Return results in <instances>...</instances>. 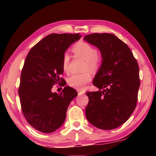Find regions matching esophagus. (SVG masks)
<instances>
[{
  "mask_svg": "<svg viewBox=\"0 0 156 156\" xmlns=\"http://www.w3.org/2000/svg\"><path fill=\"white\" fill-rule=\"evenodd\" d=\"M77 92L78 93V95H81V94H84V92L82 91V90H77Z\"/></svg>",
  "mask_w": 156,
  "mask_h": 156,
  "instance_id": "34e87169",
  "label": "esophagus"
}]
</instances>
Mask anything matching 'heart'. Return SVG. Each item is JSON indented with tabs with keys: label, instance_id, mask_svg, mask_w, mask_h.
<instances>
[{
	"label": "heart",
	"instance_id": "b5f03b06",
	"mask_svg": "<svg viewBox=\"0 0 156 156\" xmlns=\"http://www.w3.org/2000/svg\"><path fill=\"white\" fill-rule=\"evenodd\" d=\"M72 51L76 56L81 57L86 60L85 69L95 71L100 64L101 59L97 49L94 46L85 41H80L74 45ZM70 56L67 52L64 53L62 58V68L65 72H68ZM92 80V76L89 72L82 74H74L68 79V84L72 87L82 90L86 84Z\"/></svg>",
	"mask_w": 156,
	"mask_h": 156
}]
</instances>
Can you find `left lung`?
Returning a JSON list of instances; mask_svg holds the SVG:
<instances>
[{"mask_svg":"<svg viewBox=\"0 0 156 156\" xmlns=\"http://www.w3.org/2000/svg\"><path fill=\"white\" fill-rule=\"evenodd\" d=\"M84 39L101 52L102 64L92 82L100 90L87 92L88 121L104 130L127 121L137 105L140 87L139 66L127 45L111 34H92Z\"/></svg>","mask_w":156,"mask_h":156,"instance_id":"8db88e82","label":"left lung"}]
</instances>
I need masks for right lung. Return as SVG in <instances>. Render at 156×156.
<instances>
[{
    "label": "right lung",
    "mask_w": 156,
    "mask_h": 156,
    "mask_svg": "<svg viewBox=\"0 0 156 156\" xmlns=\"http://www.w3.org/2000/svg\"><path fill=\"white\" fill-rule=\"evenodd\" d=\"M80 37L79 34H51L35 45L26 57L19 88L21 110L29 124L42 133H52L61 127L69 103L78 95L69 87L59 93L51 88L60 81L62 87L66 85L59 77L64 72L63 55Z\"/></svg>",
    "instance_id": "add662e5"
}]
</instances>
